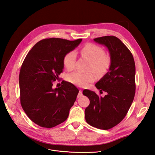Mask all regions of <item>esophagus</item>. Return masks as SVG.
Here are the masks:
<instances>
[{"label": "esophagus", "instance_id": "34e87169", "mask_svg": "<svg viewBox=\"0 0 155 155\" xmlns=\"http://www.w3.org/2000/svg\"><path fill=\"white\" fill-rule=\"evenodd\" d=\"M83 96V94H82V91L81 90H79V93H78V98L81 97Z\"/></svg>", "mask_w": 155, "mask_h": 155}]
</instances>
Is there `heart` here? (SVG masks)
Instances as JSON below:
<instances>
[{"label":"heart","mask_w":155,"mask_h":155,"mask_svg":"<svg viewBox=\"0 0 155 155\" xmlns=\"http://www.w3.org/2000/svg\"><path fill=\"white\" fill-rule=\"evenodd\" d=\"M80 54L91 61L87 70L93 71L97 75L105 74L110 65V59L105 54V51L100 46L94 44L88 43L80 49ZM76 60V54L74 51H70L63 58L64 67L68 70L74 68ZM67 81L74 85L85 87L88 83L95 80V76L92 72H81L74 71L67 75Z\"/></svg>","instance_id":"1"}]
</instances>
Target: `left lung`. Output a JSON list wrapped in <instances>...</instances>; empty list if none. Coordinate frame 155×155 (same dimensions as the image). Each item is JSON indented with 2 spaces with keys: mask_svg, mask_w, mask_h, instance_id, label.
I'll list each match as a JSON object with an SVG mask.
<instances>
[{
  "mask_svg": "<svg viewBox=\"0 0 155 155\" xmlns=\"http://www.w3.org/2000/svg\"><path fill=\"white\" fill-rule=\"evenodd\" d=\"M104 45L110 53V65L108 72L97 82L96 87L104 97L85 89L83 95L90 104L85 110L87 122L96 128L107 130L120 123L133 101L135 85V63L128 48L115 36H104L94 39Z\"/></svg>",
  "mask_w": 155,
  "mask_h": 155,
  "instance_id": "1",
  "label": "left lung"
}]
</instances>
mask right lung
<instances>
[{
  "label": "right lung",
  "mask_w": 155,
  "mask_h": 155,
  "mask_svg": "<svg viewBox=\"0 0 155 155\" xmlns=\"http://www.w3.org/2000/svg\"><path fill=\"white\" fill-rule=\"evenodd\" d=\"M82 39L60 38L41 40L30 50L19 73L20 101L28 118L42 127L51 128L64 122L76 100L79 90L63 81L53 88V82L63 71V58Z\"/></svg>",
  "instance_id": "1"
}]
</instances>
